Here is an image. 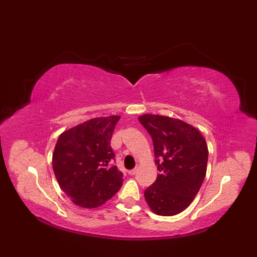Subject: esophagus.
Returning <instances> with one entry per match:
<instances>
[{"mask_svg": "<svg viewBox=\"0 0 257 257\" xmlns=\"http://www.w3.org/2000/svg\"><path fill=\"white\" fill-rule=\"evenodd\" d=\"M137 171H138V169H137V168H135V169H133V170L128 171V173L130 174V176H135V174L137 173Z\"/></svg>", "mask_w": 257, "mask_h": 257, "instance_id": "esophagus-1", "label": "esophagus"}]
</instances>
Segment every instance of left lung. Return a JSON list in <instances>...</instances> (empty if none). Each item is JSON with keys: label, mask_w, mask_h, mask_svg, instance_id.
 <instances>
[{"label": "left lung", "mask_w": 257, "mask_h": 257, "mask_svg": "<svg viewBox=\"0 0 257 257\" xmlns=\"http://www.w3.org/2000/svg\"><path fill=\"white\" fill-rule=\"evenodd\" d=\"M154 141L159 174L145 191V199L158 215L172 216L187 209L206 174L207 150L203 136L180 119L146 113L140 116Z\"/></svg>", "instance_id": "1"}]
</instances>
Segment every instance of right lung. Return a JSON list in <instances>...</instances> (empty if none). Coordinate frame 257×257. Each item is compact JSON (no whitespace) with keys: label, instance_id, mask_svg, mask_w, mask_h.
<instances>
[{"label":"right lung","instance_id":"right-lung-1","mask_svg":"<svg viewBox=\"0 0 257 257\" xmlns=\"http://www.w3.org/2000/svg\"><path fill=\"white\" fill-rule=\"evenodd\" d=\"M120 116L97 117L61 134L53 152L59 187L76 205L95 209L116 194L122 173L112 166L110 140Z\"/></svg>","mask_w":257,"mask_h":257}]
</instances>
